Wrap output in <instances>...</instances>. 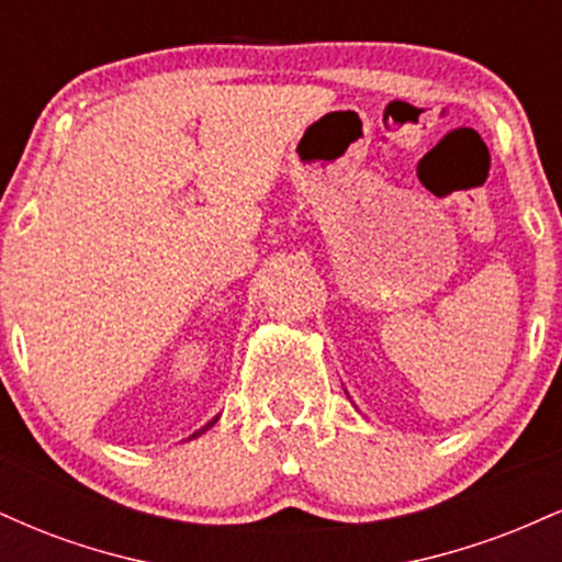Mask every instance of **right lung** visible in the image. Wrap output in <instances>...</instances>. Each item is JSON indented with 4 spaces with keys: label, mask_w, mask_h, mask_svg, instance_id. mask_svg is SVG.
<instances>
[{
    "label": "right lung",
    "mask_w": 562,
    "mask_h": 562,
    "mask_svg": "<svg viewBox=\"0 0 562 562\" xmlns=\"http://www.w3.org/2000/svg\"><path fill=\"white\" fill-rule=\"evenodd\" d=\"M216 420H218V417H214V420H211V423H205V425H203V428H200V430H195V434H192L190 438H198L200 434H205V430H209V428H211V425H214ZM190 438H187V441H190Z\"/></svg>",
    "instance_id": "right-lung-1"
}]
</instances>
